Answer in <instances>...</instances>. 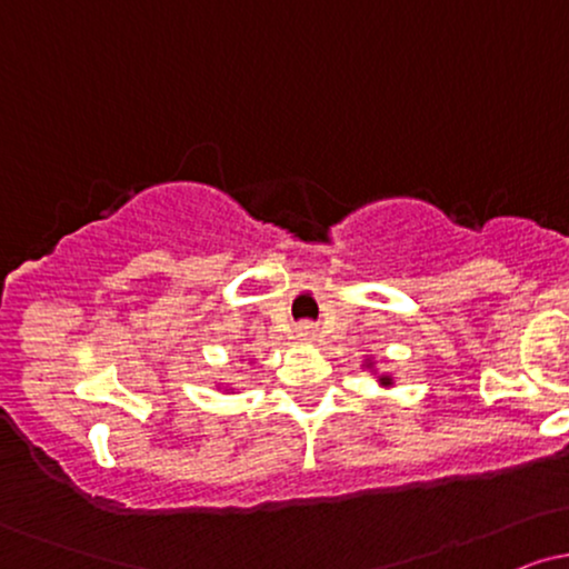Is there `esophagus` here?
Instances as JSON below:
<instances>
[{
	"label": "esophagus",
	"instance_id": "obj_1",
	"mask_svg": "<svg viewBox=\"0 0 569 569\" xmlns=\"http://www.w3.org/2000/svg\"><path fill=\"white\" fill-rule=\"evenodd\" d=\"M297 337L305 339V342H312V339H316V326H312V323H299L297 326Z\"/></svg>",
	"mask_w": 569,
	"mask_h": 569
}]
</instances>
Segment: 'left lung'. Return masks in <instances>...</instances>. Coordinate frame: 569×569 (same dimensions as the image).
<instances>
[{"instance_id":"1","label":"left lung","mask_w":569,"mask_h":569,"mask_svg":"<svg viewBox=\"0 0 569 569\" xmlns=\"http://www.w3.org/2000/svg\"><path fill=\"white\" fill-rule=\"evenodd\" d=\"M363 367L375 369V363L367 361V363H363ZM380 385H382V388H393V377H390V375H380Z\"/></svg>"}]
</instances>
